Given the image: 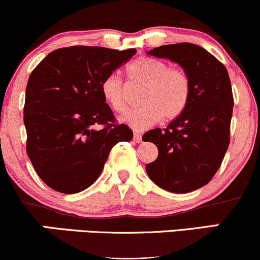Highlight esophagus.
<instances>
[{
    "label": "esophagus",
    "mask_w": 260,
    "mask_h": 260,
    "mask_svg": "<svg viewBox=\"0 0 260 260\" xmlns=\"http://www.w3.org/2000/svg\"><path fill=\"white\" fill-rule=\"evenodd\" d=\"M133 139H134V142H136V143H142V134L134 133Z\"/></svg>",
    "instance_id": "1"
}]
</instances>
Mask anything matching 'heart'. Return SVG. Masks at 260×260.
<instances>
[{
	"mask_svg": "<svg viewBox=\"0 0 260 260\" xmlns=\"http://www.w3.org/2000/svg\"><path fill=\"white\" fill-rule=\"evenodd\" d=\"M128 79L142 84L139 103L142 105L127 115L126 120L134 129L143 131L157 123L161 118L171 121L185 110L191 93V83L181 69L170 68L164 60L142 57L127 65ZM102 94L117 114L128 110V92L116 74L103 80Z\"/></svg>",
	"mask_w": 260,
	"mask_h": 260,
	"instance_id": "obj_1",
	"label": "heart"
}]
</instances>
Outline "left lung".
Listing matches in <instances>:
<instances>
[{
  "label": "left lung",
  "mask_w": 260,
  "mask_h": 260,
  "mask_svg": "<svg viewBox=\"0 0 260 260\" xmlns=\"http://www.w3.org/2000/svg\"><path fill=\"white\" fill-rule=\"evenodd\" d=\"M148 54L178 62L189 76L191 93L185 110L167 128L143 136L158 149L146 173L167 191H193L211 181L229 148L234 108L229 74L214 55L192 43L160 46Z\"/></svg>",
  "instance_id": "1"
}]
</instances>
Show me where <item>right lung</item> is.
Returning <instances> with one entry per match:
<instances>
[{"instance_id":"1","label":"right lung","mask_w":260,"mask_h":260,"mask_svg":"<svg viewBox=\"0 0 260 260\" xmlns=\"http://www.w3.org/2000/svg\"><path fill=\"white\" fill-rule=\"evenodd\" d=\"M136 49L73 46L49 53L27 81L24 105L26 152L51 189L76 193L102 173L112 146L133 132L117 123L102 82Z\"/></svg>"}]
</instances>
